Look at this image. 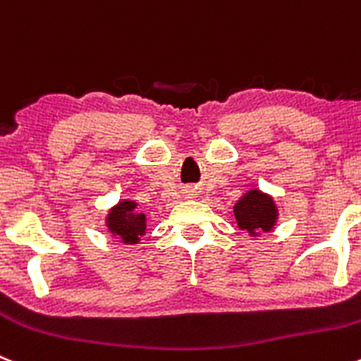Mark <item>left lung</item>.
Segmentation results:
<instances>
[{"label": "left lung", "instance_id": "obj_1", "mask_svg": "<svg viewBox=\"0 0 361 361\" xmlns=\"http://www.w3.org/2000/svg\"><path fill=\"white\" fill-rule=\"evenodd\" d=\"M235 219L240 230L247 231L251 237L267 233L276 226L278 221V207L269 194L260 188H251L235 203Z\"/></svg>", "mask_w": 361, "mask_h": 361}]
</instances>
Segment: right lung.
Listing matches in <instances>:
<instances>
[{
    "mask_svg": "<svg viewBox=\"0 0 361 361\" xmlns=\"http://www.w3.org/2000/svg\"><path fill=\"white\" fill-rule=\"evenodd\" d=\"M106 228L123 244H139L140 237L146 235V214L137 210L135 201L121 200L116 207L110 208L106 215Z\"/></svg>",
    "mask_w": 361,
    "mask_h": 361,
    "instance_id": "1",
    "label": "right lung"
}]
</instances>
